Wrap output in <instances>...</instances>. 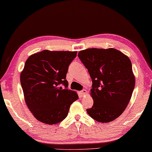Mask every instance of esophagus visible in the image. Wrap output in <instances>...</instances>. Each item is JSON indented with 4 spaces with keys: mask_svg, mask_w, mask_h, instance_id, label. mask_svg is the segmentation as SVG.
Returning <instances> with one entry per match:
<instances>
[{
    "mask_svg": "<svg viewBox=\"0 0 152 152\" xmlns=\"http://www.w3.org/2000/svg\"><path fill=\"white\" fill-rule=\"evenodd\" d=\"M80 95H81V96H85L86 94V91L85 89H83L80 92Z\"/></svg>",
    "mask_w": 152,
    "mask_h": 152,
    "instance_id": "1",
    "label": "esophagus"
}]
</instances>
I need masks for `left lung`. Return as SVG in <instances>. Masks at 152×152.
Returning a JSON list of instances; mask_svg holds the SVG:
<instances>
[{
    "label": "left lung",
    "mask_w": 152,
    "mask_h": 152,
    "mask_svg": "<svg viewBox=\"0 0 152 152\" xmlns=\"http://www.w3.org/2000/svg\"><path fill=\"white\" fill-rule=\"evenodd\" d=\"M78 56L90 74L93 106L86 110L92 119L108 123L119 117L131 100L135 77L128 56L114 48H88Z\"/></svg>",
    "instance_id": "1"
}]
</instances>
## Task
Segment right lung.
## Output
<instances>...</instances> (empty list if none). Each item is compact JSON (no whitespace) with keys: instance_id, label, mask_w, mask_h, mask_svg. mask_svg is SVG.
<instances>
[{"instance_id":"obj_1","label":"right lung","mask_w":152,"mask_h":152,"mask_svg":"<svg viewBox=\"0 0 152 152\" xmlns=\"http://www.w3.org/2000/svg\"><path fill=\"white\" fill-rule=\"evenodd\" d=\"M76 56V51L45 50L26 60L20 82L27 106L39 121L47 125L61 122L67 116L71 104L79 98L77 92L67 89L66 79Z\"/></svg>"}]
</instances>
